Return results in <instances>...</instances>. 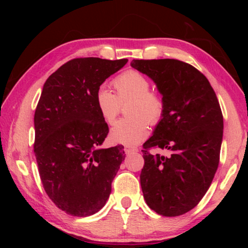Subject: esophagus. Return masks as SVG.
<instances>
[{
	"mask_svg": "<svg viewBox=\"0 0 248 248\" xmlns=\"http://www.w3.org/2000/svg\"><path fill=\"white\" fill-rule=\"evenodd\" d=\"M124 150L125 154H131L134 152H138V148H133V146H129V145H125Z\"/></svg>",
	"mask_w": 248,
	"mask_h": 248,
	"instance_id": "1",
	"label": "esophagus"
}]
</instances>
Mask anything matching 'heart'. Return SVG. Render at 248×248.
I'll use <instances>...</instances> for the list:
<instances>
[{
    "label": "heart",
    "instance_id": "heart-1",
    "mask_svg": "<svg viewBox=\"0 0 248 248\" xmlns=\"http://www.w3.org/2000/svg\"><path fill=\"white\" fill-rule=\"evenodd\" d=\"M117 95L106 86L96 92L95 103L104 121L112 124L120 111V105L130 102L128 119L119 120L111 128V142L124 145H137L149 134V124L155 125L165 114V102L161 95L151 92V83L143 74L128 70L114 81Z\"/></svg>",
    "mask_w": 248,
    "mask_h": 248
}]
</instances>
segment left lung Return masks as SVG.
Wrapping results in <instances>:
<instances>
[{"instance_id": "1", "label": "left lung", "mask_w": 248, "mask_h": 248, "mask_svg": "<svg viewBox=\"0 0 248 248\" xmlns=\"http://www.w3.org/2000/svg\"><path fill=\"white\" fill-rule=\"evenodd\" d=\"M130 65L152 79L165 102V114L142 150L145 202L161 216H182L199 203L217 170L223 137L220 104L208 78L183 61L132 60ZM150 147L170 155H153Z\"/></svg>"}]
</instances>
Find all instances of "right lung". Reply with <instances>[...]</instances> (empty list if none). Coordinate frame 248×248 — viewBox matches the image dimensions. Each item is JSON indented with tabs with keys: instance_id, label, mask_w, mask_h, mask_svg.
Listing matches in <instances>:
<instances>
[{
	"instance_id": "1",
	"label": "right lung",
	"mask_w": 248,
	"mask_h": 248,
	"mask_svg": "<svg viewBox=\"0 0 248 248\" xmlns=\"http://www.w3.org/2000/svg\"><path fill=\"white\" fill-rule=\"evenodd\" d=\"M127 59H73L44 84L37 105L33 152L49 198L62 211L89 217L102 209L124 159V146L102 149L108 125L96 92Z\"/></svg>"
}]
</instances>
